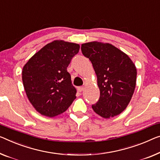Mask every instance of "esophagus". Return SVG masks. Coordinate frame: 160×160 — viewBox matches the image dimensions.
Wrapping results in <instances>:
<instances>
[{
	"label": "esophagus",
	"mask_w": 160,
	"mask_h": 160,
	"mask_svg": "<svg viewBox=\"0 0 160 160\" xmlns=\"http://www.w3.org/2000/svg\"><path fill=\"white\" fill-rule=\"evenodd\" d=\"M83 89H84V88L82 87V86H81V87H78V91L81 92H82V90H83Z\"/></svg>",
	"instance_id": "34e87169"
}]
</instances>
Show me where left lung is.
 Returning a JSON list of instances; mask_svg holds the SVG:
<instances>
[{
    "mask_svg": "<svg viewBox=\"0 0 160 160\" xmlns=\"http://www.w3.org/2000/svg\"><path fill=\"white\" fill-rule=\"evenodd\" d=\"M81 51L91 61L100 89L93 111L104 118L125 110L132 99L137 81V68L127 54L108 43L82 44Z\"/></svg>",
    "mask_w": 160,
    "mask_h": 160,
    "instance_id": "8db88e82",
    "label": "left lung"
}]
</instances>
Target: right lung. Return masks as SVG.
Returning a JSON list of instances; mask_svg holds the SVG:
<instances>
[{"label": "right lung", "instance_id": "obj_1", "mask_svg": "<svg viewBox=\"0 0 160 160\" xmlns=\"http://www.w3.org/2000/svg\"><path fill=\"white\" fill-rule=\"evenodd\" d=\"M80 45L55 40L49 43L23 66L22 81L28 101L42 115L62 113L76 98L75 88L67 70Z\"/></svg>", "mask_w": 160, "mask_h": 160}]
</instances>
